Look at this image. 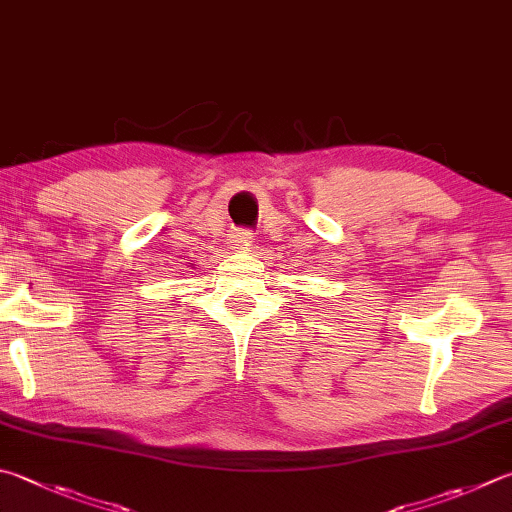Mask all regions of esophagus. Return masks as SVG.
<instances>
[{"instance_id":"34e87169","label":"esophagus","mask_w":512,"mask_h":512,"mask_svg":"<svg viewBox=\"0 0 512 512\" xmlns=\"http://www.w3.org/2000/svg\"><path fill=\"white\" fill-rule=\"evenodd\" d=\"M232 248H239V250H246V246H250V232L248 230H239L232 235Z\"/></svg>"}]
</instances>
